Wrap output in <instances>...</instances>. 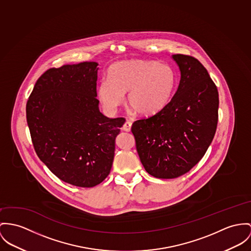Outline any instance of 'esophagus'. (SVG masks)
I'll return each instance as SVG.
<instances>
[{"label": "esophagus", "instance_id": "esophagus-1", "mask_svg": "<svg viewBox=\"0 0 251 251\" xmlns=\"http://www.w3.org/2000/svg\"><path fill=\"white\" fill-rule=\"evenodd\" d=\"M132 128V122L131 121H126L122 127V130L125 132H130Z\"/></svg>", "mask_w": 251, "mask_h": 251}]
</instances>
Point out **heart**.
I'll return each instance as SVG.
<instances>
[{"label": "heart", "instance_id": "heart-1", "mask_svg": "<svg viewBox=\"0 0 251 251\" xmlns=\"http://www.w3.org/2000/svg\"><path fill=\"white\" fill-rule=\"evenodd\" d=\"M176 86L173 70L163 64L147 60H129L114 63L107 78L97 87L103 107L116 112L128 92V104L141 116H153L169 102Z\"/></svg>", "mask_w": 251, "mask_h": 251}]
</instances>
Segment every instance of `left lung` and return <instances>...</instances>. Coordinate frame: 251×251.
Returning a JSON list of instances; mask_svg holds the SVG:
<instances>
[{
    "label": "left lung",
    "mask_w": 251,
    "mask_h": 251,
    "mask_svg": "<svg viewBox=\"0 0 251 251\" xmlns=\"http://www.w3.org/2000/svg\"><path fill=\"white\" fill-rule=\"evenodd\" d=\"M172 58L180 71L173 98L158 113L132 126L142 165L158 178L189 172L207 151L218 124L219 93L206 69L189 55Z\"/></svg>",
    "instance_id": "left-lung-1"
}]
</instances>
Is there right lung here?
Returning <instances> with one entry per match:
<instances>
[{
	"instance_id": "right-lung-1",
	"label": "right lung",
	"mask_w": 251,
	"mask_h": 251,
	"mask_svg": "<svg viewBox=\"0 0 251 251\" xmlns=\"http://www.w3.org/2000/svg\"><path fill=\"white\" fill-rule=\"evenodd\" d=\"M97 62L44 73L26 102V121L39 158L61 180L94 187L110 174L124 117L99 111Z\"/></svg>"
}]
</instances>
